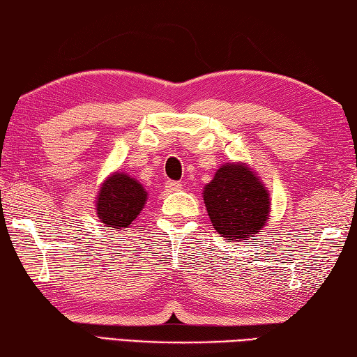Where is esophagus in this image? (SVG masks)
I'll return each mask as SVG.
<instances>
[{
    "label": "esophagus",
    "instance_id": "esophagus-1",
    "mask_svg": "<svg viewBox=\"0 0 357 357\" xmlns=\"http://www.w3.org/2000/svg\"><path fill=\"white\" fill-rule=\"evenodd\" d=\"M183 189V184L179 181H167L165 183V190L167 192H178Z\"/></svg>",
    "mask_w": 357,
    "mask_h": 357
}]
</instances>
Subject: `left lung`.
Segmentation results:
<instances>
[{"label":"left lung","mask_w":357,"mask_h":357,"mask_svg":"<svg viewBox=\"0 0 357 357\" xmlns=\"http://www.w3.org/2000/svg\"><path fill=\"white\" fill-rule=\"evenodd\" d=\"M203 198L217 233L228 241L253 238L268 220L269 193L247 167L219 168Z\"/></svg>","instance_id":"8db88e82"}]
</instances>
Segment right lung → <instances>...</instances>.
I'll return each mask as SVG.
<instances>
[{"instance_id":"right-lung-1","label":"right lung","mask_w":357,"mask_h":357,"mask_svg":"<svg viewBox=\"0 0 357 357\" xmlns=\"http://www.w3.org/2000/svg\"><path fill=\"white\" fill-rule=\"evenodd\" d=\"M146 202L142 184L126 173H114L102 185L98 197V215L107 227L123 229L137 219Z\"/></svg>"}]
</instances>
